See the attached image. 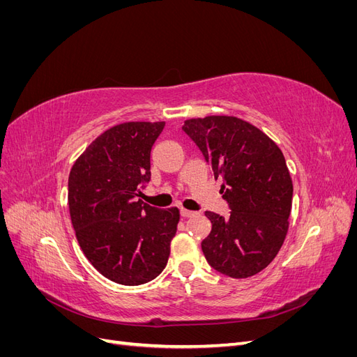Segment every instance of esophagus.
Listing matches in <instances>:
<instances>
[{"mask_svg":"<svg viewBox=\"0 0 357 357\" xmlns=\"http://www.w3.org/2000/svg\"><path fill=\"white\" fill-rule=\"evenodd\" d=\"M180 214H181V218L188 219V218H192V215H195L197 213H195V211H190V210H186V208H181V210H180Z\"/></svg>","mask_w":357,"mask_h":357,"instance_id":"1","label":"esophagus"}]
</instances>
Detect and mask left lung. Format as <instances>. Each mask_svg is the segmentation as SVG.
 <instances>
[{
    "instance_id": "left-lung-1",
    "label": "left lung",
    "mask_w": 357,
    "mask_h": 357,
    "mask_svg": "<svg viewBox=\"0 0 357 357\" xmlns=\"http://www.w3.org/2000/svg\"><path fill=\"white\" fill-rule=\"evenodd\" d=\"M199 147L228 218L205 211L211 232L201 243L207 262L232 278L261 273L282 248L291 210L290 172L278 146L261 129L235 116L189 119L181 126Z\"/></svg>"
}]
</instances>
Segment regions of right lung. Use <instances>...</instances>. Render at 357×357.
<instances>
[{
  "instance_id": "1",
  "label": "right lung",
  "mask_w": 357,
  "mask_h": 357,
  "mask_svg": "<svg viewBox=\"0 0 357 357\" xmlns=\"http://www.w3.org/2000/svg\"><path fill=\"white\" fill-rule=\"evenodd\" d=\"M165 122L107 129L74 162L68 207L79 245L93 268L123 286L144 284L167 266L180 211L137 197L150 180V152Z\"/></svg>"
}]
</instances>
